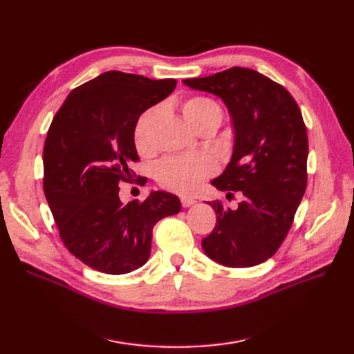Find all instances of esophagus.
<instances>
[{
	"label": "esophagus",
	"instance_id": "34e87169",
	"mask_svg": "<svg viewBox=\"0 0 354 354\" xmlns=\"http://www.w3.org/2000/svg\"><path fill=\"white\" fill-rule=\"evenodd\" d=\"M180 201H181V205H183L185 208H187V207H190V205H194V203L196 202L194 198H190V196H181Z\"/></svg>",
	"mask_w": 354,
	"mask_h": 354
}]
</instances>
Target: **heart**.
<instances>
[{
  "mask_svg": "<svg viewBox=\"0 0 354 354\" xmlns=\"http://www.w3.org/2000/svg\"><path fill=\"white\" fill-rule=\"evenodd\" d=\"M159 108L145 111L134 127V143L138 152L145 155L153 151V125ZM181 113L189 125L198 128L214 118L221 120V108L205 95H192L181 103ZM216 171V162L208 155H190L183 158H168L162 160L156 168V178L160 186L177 194H192L195 192L203 180Z\"/></svg>",
  "mask_w": 354,
  "mask_h": 354,
  "instance_id": "heart-1",
  "label": "heart"
}]
</instances>
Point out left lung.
<instances>
[{"label": "left lung", "mask_w": 354, "mask_h": 354, "mask_svg": "<svg viewBox=\"0 0 354 354\" xmlns=\"http://www.w3.org/2000/svg\"><path fill=\"white\" fill-rule=\"evenodd\" d=\"M183 84L220 97L234 133L229 164L211 185L239 192L241 201L234 209L208 202L217 223L202 248L227 267L260 264L283 242L306 192L308 142L301 112L282 85L248 68Z\"/></svg>", "instance_id": "1"}]
</instances>
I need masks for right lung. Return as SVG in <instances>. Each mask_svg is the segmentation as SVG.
Returning <instances> with one entry per match:
<instances>
[{
  "instance_id": "1",
  "label": "right lung",
  "mask_w": 354,
  "mask_h": 354,
  "mask_svg": "<svg viewBox=\"0 0 354 354\" xmlns=\"http://www.w3.org/2000/svg\"><path fill=\"white\" fill-rule=\"evenodd\" d=\"M176 84L109 71L72 90L53 118L42 153L44 194L63 243L94 270L125 274L142 267L155 224L181 209L165 190L151 192L143 202L122 203L118 195L138 159V116Z\"/></svg>"
}]
</instances>
